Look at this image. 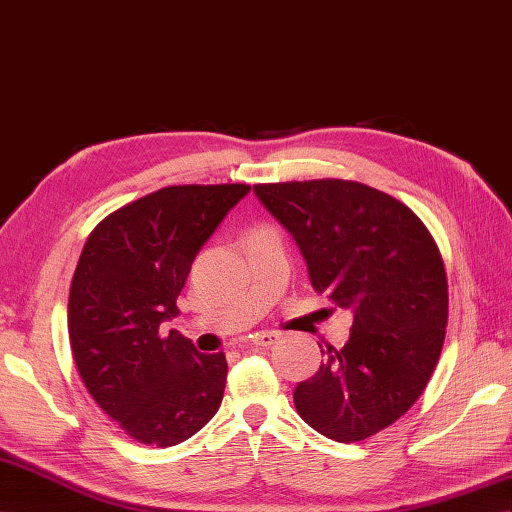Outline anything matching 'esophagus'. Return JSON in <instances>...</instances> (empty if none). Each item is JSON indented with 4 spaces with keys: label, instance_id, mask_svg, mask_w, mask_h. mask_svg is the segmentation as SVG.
<instances>
[{
    "label": "esophagus",
    "instance_id": "1",
    "mask_svg": "<svg viewBox=\"0 0 512 512\" xmlns=\"http://www.w3.org/2000/svg\"><path fill=\"white\" fill-rule=\"evenodd\" d=\"M278 334H271V331H260V334H256V336H252V344L254 347H258V349H267V347H271V344H275L278 342Z\"/></svg>",
    "mask_w": 512,
    "mask_h": 512
}]
</instances>
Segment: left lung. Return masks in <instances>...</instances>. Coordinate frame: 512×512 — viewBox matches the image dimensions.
Returning <instances> with one entry per match:
<instances>
[{"label":"left lung","mask_w":512,"mask_h":512,"mask_svg":"<svg viewBox=\"0 0 512 512\" xmlns=\"http://www.w3.org/2000/svg\"><path fill=\"white\" fill-rule=\"evenodd\" d=\"M293 234L312 288L353 314L342 349L295 392L297 413L351 444L394 424L424 392L448 323V280L431 232L409 206L362 183L256 185Z\"/></svg>","instance_id":"8db88e82"}]
</instances>
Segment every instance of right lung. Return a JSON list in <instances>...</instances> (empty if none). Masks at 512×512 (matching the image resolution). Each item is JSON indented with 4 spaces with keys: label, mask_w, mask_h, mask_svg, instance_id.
<instances>
[{
    "label": "right lung",
    "mask_w": 512,
    "mask_h": 512,
    "mask_svg": "<svg viewBox=\"0 0 512 512\" xmlns=\"http://www.w3.org/2000/svg\"><path fill=\"white\" fill-rule=\"evenodd\" d=\"M250 185H174L105 217L92 230L68 297V338L81 381L135 441L176 446L222 405L228 362L200 353L163 323L191 262Z\"/></svg>",
    "instance_id": "1"
}]
</instances>
